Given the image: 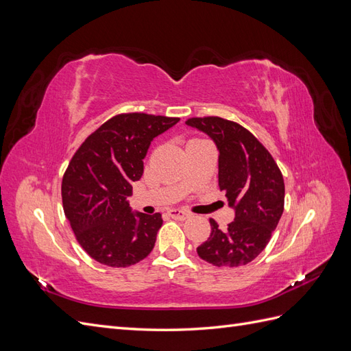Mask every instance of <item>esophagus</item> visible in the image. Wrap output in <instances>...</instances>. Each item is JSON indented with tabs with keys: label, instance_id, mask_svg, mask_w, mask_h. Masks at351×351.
I'll return each mask as SVG.
<instances>
[{
	"label": "esophagus",
	"instance_id": "1",
	"mask_svg": "<svg viewBox=\"0 0 351 351\" xmlns=\"http://www.w3.org/2000/svg\"><path fill=\"white\" fill-rule=\"evenodd\" d=\"M168 215L171 218H176V219H187L192 217V214L187 210H183V209H169L168 210Z\"/></svg>",
	"mask_w": 351,
	"mask_h": 351
}]
</instances>
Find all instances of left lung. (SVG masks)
<instances>
[{"label": "left lung", "mask_w": 351, "mask_h": 351, "mask_svg": "<svg viewBox=\"0 0 351 351\" xmlns=\"http://www.w3.org/2000/svg\"><path fill=\"white\" fill-rule=\"evenodd\" d=\"M206 133L219 152L218 184L234 209L226 230L210 222V236L197 247L199 258L215 267H241L267 247L284 210V178L265 146L243 125L219 117L189 119Z\"/></svg>", "instance_id": "1"}]
</instances>
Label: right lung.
I'll return each instance as SVG.
<instances>
[{
	"mask_svg": "<svg viewBox=\"0 0 351 351\" xmlns=\"http://www.w3.org/2000/svg\"><path fill=\"white\" fill-rule=\"evenodd\" d=\"M176 117L119 114L82 143L62 177L61 196L82 249L112 268L141 262L155 246L161 214L132 210L127 196L143 174V159L156 136Z\"/></svg>",
	"mask_w": 351,
	"mask_h": 351,
	"instance_id": "add662e5",
	"label": "right lung"
}]
</instances>
